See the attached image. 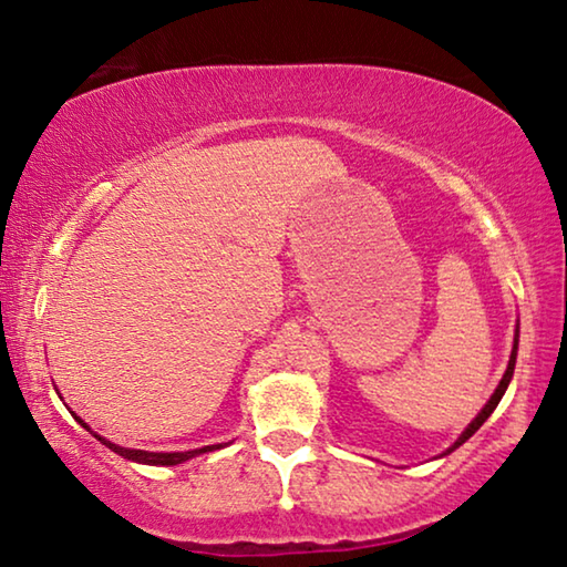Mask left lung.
Returning a JSON list of instances; mask_svg holds the SVG:
<instances>
[{
	"instance_id": "obj_1",
	"label": "left lung",
	"mask_w": 567,
	"mask_h": 567,
	"mask_svg": "<svg viewBox=\"0 0 567 567\" xmlns=\"http://www.w3.org/2000/svg\"><path fill=\"white\" fill-rule=\"evenodd\" d=\"M515 355H518V339H515V346H513V353H511V361H508V369H505V373H503V379H501V383H498V389H495V393L491 395V401L488 403H485V409L478 413V415H475V421L468 425V429H465L463 431V435H461V439L458 441H455L453 445H451V449H449V453L451 451H455V449H458V445H463L465 441H468L471 439V435L475 433V431H478L481 429V425L485 423V421H488V415L495 411V405H498L501 403V399H503V393H505V389H508V383H511V379H513V371H515Z\"/></svg>"
}]
</instances>
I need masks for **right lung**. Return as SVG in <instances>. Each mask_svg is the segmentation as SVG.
Listing matches in <instances>:
<instances>
[{"instance_id": "obj_1", "label": "right lung", "mask_w": 567, "mask_h": 567, "mask_svg": "<svg viewBox=\"0 0 567 567\" xmlns=\"http://www.w3.org/2000/svg\"><path fill=\"white\" fill-rule=\"evenodd\" d=\"M74 419L84 425V429L89 431V425L79 419V415H74ZM94 439L102 441L106 449H112L114 453L122 455V458L126 461H134V463H146V465H176V463H184L188 458H196L198 453H206V451H216L221 449V445H206V449H196V451H184V453H148V451H132V449H122V445H116L112 441H104L102 435L94 433Z\"/></svg>"}]
</instances>
